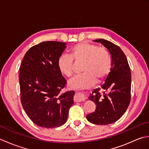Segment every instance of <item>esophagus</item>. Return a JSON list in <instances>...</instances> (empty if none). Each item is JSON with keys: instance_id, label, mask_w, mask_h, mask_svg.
Masks as SVG:
<instances>
[{"instance_id": "34e87169", "label": "esophagus", "mask_w": 149, "mask_h": 149, "mask_svg": "<svg viewBox=\"0 0 149 149\" xmlns=\"http://www.w3.org/2000/svg\"><path fill=\"white\" fill-rule=\"evenodd\" d=\"M74 100L76 102H81V101H83L84 100V97L83 94L80 93H76L74 96Z\"/></svg>"}]
</instances>
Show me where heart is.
Masks as SVG:
<instances>
[{"mask_svg": "<svg viewBox=\"0 0 149 149\" xmlns=\"http://www.w3.org/2000/svg\"><path fill=\"white\" fill-rule=\"evenodd\" d=\"M74 61L82 63L81 74L69 82L73 88H85L105 78L111 71L112 59L110 53L104 47L93 43L82 42L73 46L70 56L62 55L59 58L58 66L59 71L67 77L74 74Z\"/></svg>", "mask_w": 149, "mask_h": 149, "instance_id": "b5f03b06", "label": "heart"}]
</instances>
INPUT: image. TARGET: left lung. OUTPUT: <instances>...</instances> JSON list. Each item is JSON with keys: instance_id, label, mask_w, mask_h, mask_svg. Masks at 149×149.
Listing matches in <instances>:
<instances>
[{"instance_id": "left-lung-1", "label": "left lung", "mask_w": 149, "mask_h": 149, "mask_svg": "<svg viewBox=\"0 0 149 149\" xmlns=\"http://www.w3.org/2000/svg\"><path fill=\"white\" fill-rule=\"evenodd\" d=\"M94 42L101 43L108 49L112 66L104 83L95 89L89 98L97 106L86 118L94 124L107 125L121 118L130 103L131 69L125 54L118 45L104 39Z\"/></svg>"}]
</instances>
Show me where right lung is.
Here are the masks:
<instances>
[{"mask_svg":"<svg viewBox=\"0 0 149 149\" xmlns=\"http://www.w3.org/2000/svg\"><path fill=\"white\" fill-rule=\"evenodd\" d=\"M66 43L41 42L27 50L22 60L19 83L20 100L27 116L39 127L54 128L66 122L74 104V91L61 93L67 81L58 61Z\"/></svg>","mask_w":149,"mask_h":149,"instance_id":"right-lung-1","label":"right lung"}]
</instances>
